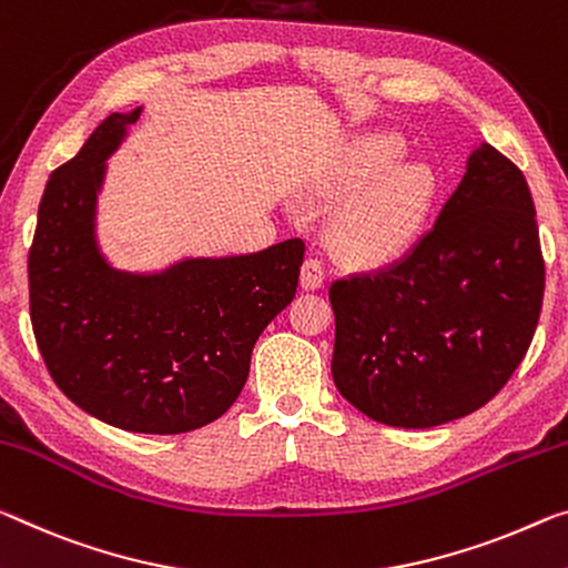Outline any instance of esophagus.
Here are the masks:
<instances>
[{
	"instance_id": "esophagus-1",
	"label": "esophagus",
	"mask_w": 568,
	"mask_h": 568,
	"mask_svg": "<svg viewBox=\"0 0 568 568\" xmlns=\"http://www.w3.org/2000/svg\"><path fill=\"white\" fill-rule=\"evenodd\" d=\"M323 283H326V270H323V263L316 257H308L301 267V287L303 291H318Z\"/></svg>"
}]
</instances>
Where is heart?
<instances>
[{
	"label": "heart",
	"mask_w": 568,
	"mask_h": 568,
	"mask_svg": "<svg viewBox=\"0 0 568 568\" xmlns=\"http://www.w3.org/2000/svg\"><path fill=\"white\" fill-rule=\"evenodd\" d=\"M404 143L374 133L351 146L326 182L333 200H349L328 222L331 250L358 267H382L407 255L437 200V174L425 161H397Z\"/></svg>",
	"instance_id": "1"
}]
</instances>
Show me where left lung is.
Returning a JSON list of instances; mask_svg holds the SVG:
<instances>
[{
    "mask_svg": "<svg viewBox=\"0 0 568 568\" xmlns=\"http://www.w3.org/2000/svg\"><path fill=\"white\" fill-rule=\"evenodd\" d=\"M544 283L526 176L480 143L407 257L331 285L336 389L366 417L404 429L480 409L524 362Z\"/></svg>",
    "mask_w": 568,
    "mask_h": 568,
    "instance_id": "left-lung-1",
    "label": "left lung"
}]
</instances>
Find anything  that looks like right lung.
Instances as JSON below:
<instances>
[{"mask_svg":"<svg viewBox=\"0 0 568 568\" xmlns=\"http://www.w3.org/2000/svg\"><path fill=\"white\" fill-rule=\"evenodd\" d=\"M141 108L111 113L50 174L27 257L30 318L60 392L95 419L179 435L220 419L250 374L260 333L295 298L303 240L232 257L125 273L95 240L105 159Z\"/></svg>","mask_w":568,"mask_h":568,"instance_id":"1","label":"right lung"}]
</instances>
